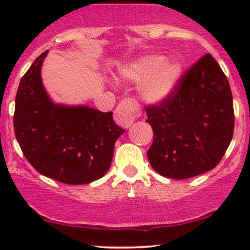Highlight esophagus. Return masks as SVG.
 I'll use <instances>...</instances> for the list:
<instances>
[{
  "label": "esophagus",
  "mask_w": 250,
  "mask_h": 250,
  "mask_svg": "<svg viewBox=\"0 0 250 250\" xmlns=\"http://www.w3.org/2000/svg\"><path fill=\"white\" fill-rule=\"evenodd\" d=\"M139 107L132 100L122 101L115 111V121L118 125L128 128L133 124L136 116H139Z\"/></svg>",
  "instance_id": "34e87169"
}]
</instances>
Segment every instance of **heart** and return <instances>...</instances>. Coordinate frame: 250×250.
I'll return each mask as SVG.
<instances>
[{
  "mask_svg": "<svg viewBox=\"0 0 250 250\" xmlns=\"http://www.w3.org/2000/svg\"><path fill=\"white\" fill-rule=\"evenodd\" d=\"M119 74L132 83L142 82L141 97L150 104H160L173 93L182 67L177 61L166 60L162 56H146L121 68Z\"/></svg>",
  "mask_w": 250,
  "mask_h": 250,
  "instance_id": "heart-1",
  "label": "heart"
}]
</instances>
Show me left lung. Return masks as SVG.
I'll use <instances>...</instances> for the list:
<instances>
[{
  "label": "left lung",
  "mask_w": 250,
  "mask_h": 250,
  "mask_svg": "<svg viewBox=\"0 0 250 250\" xmlns=\"http://www.w3.org/2000/svg\"><path fill=\"white\" fill-rule=\"evenodd\" d=\"M146 111L153 131L149 163L168 179H190L213 169L233 136L230 85L209 53L184 74L165 101Z\"/></svg>",
  "instance_id": "8db88e82"
}]
</instances>
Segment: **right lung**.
Here are the masks:
<instances>
[{"mask_svg":"<svg viewBox=\"0 0 250 250\" xmlns=\"http://www.w3.org/2000/svg\"><path fill=\"white\" fill-rule=\"evenodd\" d=\"M43 52L20 81L16 95V139L23 156L44 176L66 184H87L110 168L115 142L125 129L112 112L87 105L56 104L44 88Z\"/></svg>","mask_w":250,"mask_h":250,"instance_id":"right-lung-1","label":"right lung"}]
</instances>
